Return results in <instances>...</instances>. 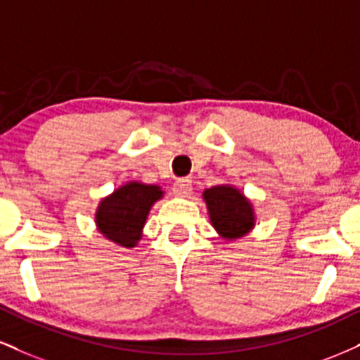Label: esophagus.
I'll use <instances>...</instances> for the list:
<instances>
[{
  "label": "esophagus",
  "mask_w": 360,
  "mask_h": 360,
  "mask_svg": "<svg viewBox=\"0 0 360 360\" xmlns=\"http://www.w3.org/2000/svg\"><path fill=\"white\" fill-rule=\"evenodd\" d=\"M191 189L193 183L188 177H179L174 183V186H172V193H174L176 196H188V194L191 193Z\"/></svg>",
  "instance_id": "esophagus-1"
}]
</instances>
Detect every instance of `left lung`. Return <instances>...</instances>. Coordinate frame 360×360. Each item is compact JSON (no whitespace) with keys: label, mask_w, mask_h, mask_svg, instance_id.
<instances>
[{"label":"left lung","mask_w":360,"mask_h":360,"mask_svg":"<svg viewBox=\"0 0 360 360\" xmlns=\"http://www.w3.org/2000/svg\"><path fill=\"white\" fill-rule=\"evenodd\" d=\"M205 201L210 218L219 235L235 240L246 235L253 228V211L243 194L231 186H214L206 189Z\"/></svg>","instance_id":"1"}]
</instances>
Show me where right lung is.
Masks as SVG:
<instances>
[{"mask_svg": "<svg viewBox=\"0 0 360 360\" xmlns=\"http://www.w3.org/2000/svg\"><path fill=\"white\" fill-rule=\"evenodd\" d=\"M162 196L159 186L129 183L105 198L97 210V226L114 243L132 248L141 240L147 213Z\"/></svg>", "mask_w": 360, "mask_h": 360, "instance_id": "obj_1", "label": "right lung"}]
</instances>
